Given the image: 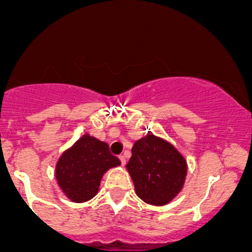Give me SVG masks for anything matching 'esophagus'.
<instances>
[{
  "mask_svg": "<svg viewBox=\"0 0 252 252\" xmlns=\"http://www.w3.org/2000/svg\"><path fill=\"white\" fill-rule=\"evenodd\" d=\"M119 161H121L122 166H124V164H126V157H124L123 155H121V156H119Z\"/></svg>",
  "mask_w": 252,
  "mask_h": 252,
  "instance_id": "34e87169",
  "label": "esophagus"
}]
</instances>
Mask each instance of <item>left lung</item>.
Segmentation results:
<instances>
[{"label": "left lung", "instance_id": "obj_1", "mask_svg": "<svg viewBox=\"0 0 252 252\" xmlns=\"http://www.w3.org/2000/svg\"><path fill=\"white\" fill-rule=\"evenodd\" d=\"M126 164L135 192L150 205H167L182 190L187 161L169 142L147 133L134 144Z\"/></svg>", "mask_w": 252, "mask_h": 252}]
</instances>
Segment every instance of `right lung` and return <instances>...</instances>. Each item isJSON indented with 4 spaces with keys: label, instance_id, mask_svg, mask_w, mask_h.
<instances>
[{
    "label": "right lung",
    "instance_id": "obj_1",
    "mask_svg": "<svg viewBox=\"0 0 252 252\" xmlns=\"http://www.w3.org/2000/svg\"><path fill=\"white\" fill-rule=\"evenodd\" d=\"M119 164L106 142L85 134L60 157L56 179L68 199L85 202L97 194L102 175Z\"/></svg>",
    "mask_w": 252,
    "mask_h": 252
}]
</instances>
